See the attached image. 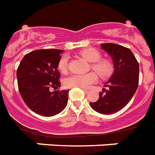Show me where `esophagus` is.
I'll use <instances>...</instances> for the list:
<instances>
[{
    "label": "esophagus",
    "mask_w": 155,
    "mask_h": 155,
    "mask_svg": "<svg viewBox=\"0 0 155 155\" xmlns=\"http://www.w3.org/2000/svg\"><path fill=\"white\" fill-rule=\"evenodd\" d=\"M83 90H84V92H85V94H89V92H90V91H89V90H85V89H83Z\"/></svg>",
    "instance_id": "esophagus-1"
}]
</instances>
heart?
<instances>
[{"instance_id":"1","label":"heart","mask_w":155,"mask_h":155,"mask_svg":"<svg viewBox=\"0 0 155 155\" xmlns=\"http://www.w3.org/2000/svg\"><path fill=\"white\" fill-rule=\"evenodd\" d=\"M79 54L89 62H92L91 67L101 78H107L113 74L114 65L110 61L107 59H100L101 54L97 49L89 48L81 50ZM68 56L64 55L58 61V70L61 73H66L68 70ZM97 80V75L94 72L84 74H74L65 79L64 84L66 87H78L88 89Z\"/></svg>"}]
</instances>
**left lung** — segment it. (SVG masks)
<instances>
[{"label": "left lung", "instance_id": "8db88e82", "mask_svg": "<svg viewBox=\"0 0 155 155\" xmlns=\"http://www.w3.org/2000/svg\"><path fill=\"white\" fill-rule=\"evenodd\" d=\"M101 49L107 52L114 62V71L99 94V98L90 105L94 110L102 114H112L127 106L138 86L139 65L133 53L120 45L106 43Z\"/></svg>", "mask_w": 155, "mask_h": 155}]
</instances>
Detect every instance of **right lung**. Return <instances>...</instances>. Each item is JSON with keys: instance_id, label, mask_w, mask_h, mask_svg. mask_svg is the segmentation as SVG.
<instances>
[{"instance_id": "right-lung-1", "label": "right lung", "mask_w": 155, "mask_h": 155, "mask_svg": "<svg viewBox=\"0 0 155 155\" xmlns=\"http://www.w3.org/2000/svg\"><path fill=\"white\" fill-rule=\"evenodd\" d=\"M61 49H38L25 55L17 70L18 89L25 103L38 114L51 117L65 108L68 90L49 91L61 86L58 61Z\"/></svg>"}]
</instances>
